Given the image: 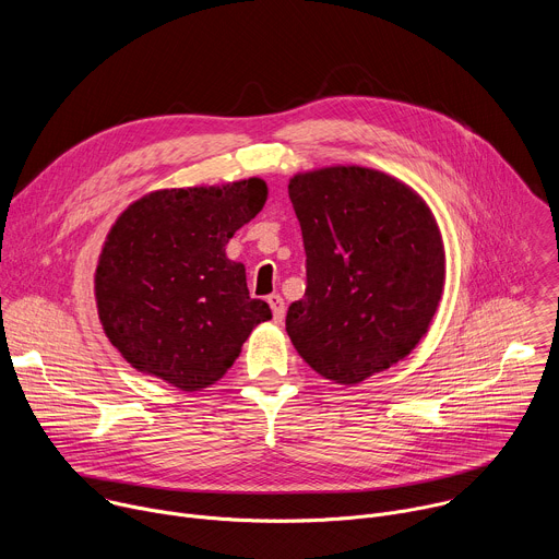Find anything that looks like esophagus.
<instances>
[{"mask_svg": "<svg viewBox=\"0 0 559 559\" xmlns=\"http://www.w3.org/2000/svg\"><path fill=\"white\" fill-rule=\"evenodd\" d=\"M267 302H270V307H272L274 323H283V318H285V302H283V298H281L278 294H270V296H267Z\"/></svg>", "mask_w": 559, "mask_h": 559, "instance_id": "obj_1", "label": "esophagus"}]
</instances>
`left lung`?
<instances>
[{"label": "left lung", "mask_w": 559, "mask_h": 559, "mask_svg": "<svg viewBox=\"0 0 559 559\" xmlns=\"http://www.w3.org/2000/svg\"><path fill=\"white\" fill-rule=\"evenodd\" d=\"M305 246V296L285 330L302 360L338 384L403 360L444 287V248L427 203L397 179L336 166L289 181Z\"/></svg>", "instance_id": "left-lung-1"}]
</instances>
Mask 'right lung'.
Returning a JSON list of instances; mask_svg holds the SVG:
<instances>
[{"label": "right lung", "instance_id": "right-lung-1", "mask_svg": "<svg viewBox=\"0 0 559 559\" xmlns=\"http://www.w3.org/2000/svg\"><path fill=\"white\" fill-rule=\"evenodd\" d=\"M267 201L261 179L158 190L112 225L95 274L99 321L139 371L183 391L214 384L252 330L272 318L246 267L225 257Z\"/></svg>", "mask_w": 559, "mask_h": 559}]
</instances>
